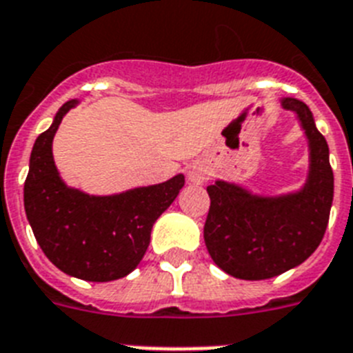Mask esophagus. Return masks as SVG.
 I'll list each match as a JSON object with an SVG mask.
<instances>
[{"label": "esophagus", "mask_w": 353, "mask_h": 353, "mask_svg": "<svg viewBox=\"0 0 353 353\" xmlns=\"http://www.w3.org/2000/svg\"><path fill=\"white\" fill-rule=\"evenodd\" d=\"M186 176H188V181L194 183V185H201L208 179L210 172L208 167L204 165V163L195 161L192 165H188V170H186Z\"/></svg>", "instance_id": "34e87169"}]
</instances>
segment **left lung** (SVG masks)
<instances>
[{
  "label": "left lung",
  "mask_w": 353,
  "mask_h": 353,
  "mask_svg": "<svg viewBox=\"0 0 353 353\" xmlns=\"http://www.w3.org/2000/svg\"><path fill=\"white\" fill-rule=\"evenodd\" d=\"M280 103L294 112L309 143V172L300 190L262 195L222 179L206 188V250L222 271L241 280H268L303 263L318 250L332 208L327 140L307 103L292 97Z\"/></svg>",
  "instance_id": "obj_1"
}]
</instances>
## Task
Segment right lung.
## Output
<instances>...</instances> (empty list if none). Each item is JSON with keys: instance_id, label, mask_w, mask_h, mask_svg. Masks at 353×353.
<instances>
[{"instance_id": "right-lung-1", "label": "right lung", "mask_w": 353, "mask_h": 353, "mask_svg": "<svg viewBox=\"0 0 353 353\" xmlns=\"http://www.w3.org/2000/svg\"><path fill=\"white\" fill-rule=\"evenodd\" d=\"M62 103L52 125L37 136L25 181V212L35 241L55 268L88 282L127 276L149 248L150 232L185 185L177 174L159 185L112 195H90L62 181L53 161V136L68 111Z\"/></svg>"}]
</instances>
